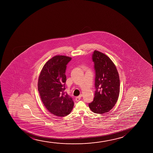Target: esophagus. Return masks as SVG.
I'll return each mask as SVG.
<instances>
[{"label":"esophagus","instance_id":"esophagus-1","mask_svg":"<svg viewBox=\"0 0 153 153\" xmlns=\"http://www.w3.org/2000/svg\"><path fill=\"white\" fill-rule=\"evenodd\" d=\"M81 98H82V94L80 95L79 96L76 97L75 98V100L76 101H78L80 100L81 99Z\"/></svg>","mask_w":153,"mask_h":153}]
</instances>
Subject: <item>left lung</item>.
I'll return each mask as SVG.
<instances>
[{
  "label": "left lung",
  "instance_id": "1",
  "mask_svg": "<svg viewBox=\"0 0 153 153\" xmlns=\"http://www.w3.org/2000/svg\"><path fill=\"white\" fill-rule=\"evenodd\" d=\"M96 72V91L90 110L98 114L106 113L113 108L120 94V78L117 67L106 55L98 51L92 56Z\"/></svg>",
  "mask_w": 153,
  "mask_h": 153
}]
</instances>
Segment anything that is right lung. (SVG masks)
Listing matches in <instances>:
<instances>
[{
  "instance_id": "1",
  "label": "right lung",
  "mask_w": 153,
  "mask_h": 153,
  "mask_svg": "<svg viewBox=\"0 0 153 153\" xmlns=\"http://www.w3.org/2000/svg\"><path fill=\"white\" fill-rule=\"evenodd\" d=\"M71 57L56 55L42 68L38 79V91L42 102L51 113L58 117L68 115L73 109V100L64 92L66 65Z\"/></svg>"
}]
</instances>
